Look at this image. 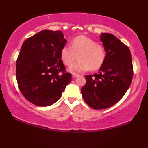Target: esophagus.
<instances>
[{"label":"esophagus","instance_id":"34e87169","mask_svg":"<svg viewBox=\"0 0 148 148\" xmlns=\"http://www.w3.org/2000/svg\"><path fill=\"white\" fill-rule=\"evenodd\" d=\"M79 75L77 74H72V78L73 79H74V78H76V77H79Z\"/></svg>","mask_w":148,"mask_h":148}]
</instances>
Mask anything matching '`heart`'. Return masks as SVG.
I'll return each instance as SVG.
<instances>
[{
    "label": "heart",
    "mask_w": 148,
    "mask_h": 148,
    "mask_svg": "<svg viewBox=\"0 0 148 148\" xmlns=\"http://www.w3.org/2000/svg\"><path fill=\"white\" fill-rule=\"evenodd\" d=\"M63 63L71 65L77 57L79 60L73 64L69 70L73 73L97 70L101 67L106 58V51L102 45L85 35H79L72 40V46L64 45L60 51Z\"/></svg>",
    "instance_id": "b5f03b06"
}]
</instances>
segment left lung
Returning a JSON list of instances; mask_svg holds the SVG:
<instances>
[{
    "mask_svg": "<svg viewBox=\"0 0 148 148\" xmlns=\"http://www.w3.org/2000/svg\"><path fill=\"white\" fill-rule=\"evenodd\" d=\"M100 40L106 51L104 62L97 74L85 76L86 84L81 88L84 101L95 109L109 108L118 103L133 78L129 47L111 33H101Z\"/></svg>",
    "mask_w": 148,
    "mask_h": 148,
    "instance_id": "obj_1",
    "label": "left lung"
}]
</instances>
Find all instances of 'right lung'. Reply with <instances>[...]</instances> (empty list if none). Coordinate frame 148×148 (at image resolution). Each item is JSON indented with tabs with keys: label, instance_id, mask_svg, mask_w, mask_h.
I'll use <instances>...</instances> for the list:
<instances>
[{
	"label": "right lung",
	"instance_id": "add662e5",
	"mask_svg": "<svg viewBox=\"0 0 148 148\" xmlns=\"http://www.w3.org/2000/svg\"><path fill=\"white\" fill-rule=\"evenodd\" d=\"M67 43L60 30H44L25 40L16 64L22 95L38 106L53 104L72 80L65 72L60 51Z\"/></svg>",
	"mask_w": 148,
	"mask_h": 148
}]
</instances>
